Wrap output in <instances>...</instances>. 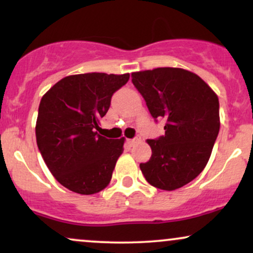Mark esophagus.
Here are the masks:
<instances>
[{
    "label": "esophagus",
    "mask_w": 253,
    "mask_h": 253,
    "mask_svg": "<svg viewBox=\"0 0 253 253\" xmlns=\"http://www.w3.org/2000/svg\"><path fill=\"white\" fill-rule=\"evenodd\" d=\"M140 140H141V136L138 134V135H135L133 139H128V145H129V146H133V145L139 143Z\"/></svg>",
    "instance_id": "esophagus-1"
}]
</instances>
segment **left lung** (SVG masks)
Segmentation results:
<instances>
[{
	"instance_id": "8db88e82",
	"label": "left lung",
	"mask_w": 253,
	"mask_h": 253,
	"mask_svg": "<svg viewBox=\"0 0 253 253\" xmlns=\"http://www.w3.org/2000/svg\"><path fill=\"white\" fill-rule=\"evenodd\" d=\"M132 83L152 118L167 121L165 134L147 140L152 155L141 172L158 189H178L208 163L220 129L219 98L197 75L178 68L133 72Z\"/></svg>"
}]
</instances>
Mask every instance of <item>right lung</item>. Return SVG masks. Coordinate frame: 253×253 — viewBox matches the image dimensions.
<instances>
[{
	"mask_svg": "<svg viewBox=\"0 0 253 253\" xmlns=\"http://www.w3.org/2000/svg\"><path fill=\"white\" fill-rule=\"evenodd\" d=\"M129 74L102 72L68 76L43 95L38 110L37 145L60 184L82 195L109 184L125 139L98 135V121Z\"/></svg>",
	"mask_w": 253,
	"mask_h": 253,
	"instance_id": "obj_1",
	"label": "right lung"
}]
</instances>
